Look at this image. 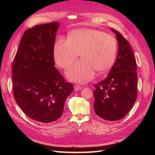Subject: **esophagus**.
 <instances>
[{"label":"esophagus","mask_w":155,"mask_h":155,"mask_svg":"<svg viewBox=\"0 0 155 155\" xmlns=\"http://www.w3.org/2000/svg\"><path fill=\"white\" fill-rule=\"evenodd\" d=\"M74 90L76 91H79V90H81V89L82 88V87H81V86H79V85H74Z\"/></svg>","instance_id":"obj_1"}]
</instances>
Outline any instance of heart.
I'll return each mask as SVG.
<instances>
[{
	"mask_svg": "<svg viewBox=\"0 0 155 155\" xmlns=\"http://www.w3.org/2000/svg\"><path fill=\"white\" fill-rule=\"evenodd\" d=\"M118 45L113 36L91 28L74 30L67 39L60 37L55 42L54 58L62 68H67L80 53L81 60L74 63L66 72L69 80L85 83L94 78L96 70L104 72L113 65Z\"/></svg>",
	"mask_w": 155,
	"mask_h": 155,
	"instance_id": "obj_1",
	"label": "heart"
}]
</instances>
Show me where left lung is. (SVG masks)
<instances>
[{
  "mask_svg": "<svg viewBox=\"0 0 155 155\" xmlns=\"http://www.w3.org/2000/svg\"><path fill=\"white\" fill-rule=\"evenodd\" d=\"M118 53L108 76L94 85L95 113L108 121L122 119L132 109L137 97V62L129 42L114 29Z\"/></svg>",
  "mask_w": 155,
  "mask_h": 155,
  "instance_id": "1",
  "label": "left lung"
}]
</instances>
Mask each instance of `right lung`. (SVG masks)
Instances as JSON below:
<instances>
[{
	"label": "right lung",
	"mask_w": 155,
	"mask_h": 155,
	"mask_svg": "<svg viewBox=\"0 0 155 155\" xmlns=\"http://www.w3.org/2000/svg\"><path fill=\"white\" fill-rule=\"evenodd\" d=\"M59 23L37 25L23 34L12 67L13 91L30 118L51 123L61 116L74 91L54 67V46Z\"/></svg>",
	"instance_id": "right-lung-1"
}]
</instances>
